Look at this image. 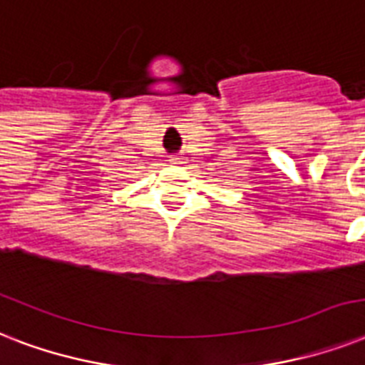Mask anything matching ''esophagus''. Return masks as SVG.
Masks as SVG:
<instances>
[{"label": "esophagus", "mask_w": 365, "mask_h": 365, "mask_svg": "<svg viewBox=\"0 0 365 365\" xmlns=\"http://www.w3.org/2000/svg\"><path fill=\"white\" fill-rule=\"evenodd\" d=\"M171 162H173V163H182V158H173Z\"/></svg>", "instance_id": "esophagus-1"}]
</instances>
